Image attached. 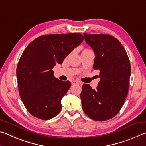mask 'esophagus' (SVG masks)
Here are the masks:
<instances>
[{
	"label": "esophagus",
	"instance_id": "34e87169",
	"mask_svg": "<svg viewBox=\"0 0 146 146\" xmlns=\"http://www.w3.org/2000/svg\"><path fill=\"white\" fill-rule=\"evenodd\" d=\"M82 82H80V81H78V80H74L72 82H71V84L72 85H75V84H81Z\"/></svg>",
	"mask_w": 146,
	"mask_h": 146
}]
</instances>
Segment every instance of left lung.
Instances as JSON below:
<instances>
[{
	"mask_svg": "<svg viewBox=\"0 0 146 146\" xmlns=\"http://www.w3.org/2000/svg\"><path fill=\"white\" fill-rule=\"evenodd\" d=\"M95 55L93 68L100 71L97 89L82 86L80 98L84 111L91 119L106 121L120 111L129 90L131 65L124 48L108 34L84 33Z\"/></svg>",
	"mask_w": 146,
	"mask_h": 146,
	"instance_id": "obj_1",
	"label": "left lung"
}]
</instances>
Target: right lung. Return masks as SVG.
Listing matches in <instances>:
<instances>
[{"label":"right lung","mask_w":146,"mask_h":146,"mask_svg":"<svg viewBox=\"0 0 146 146\" xmlns=\"http://www.w3.org/2000/svg\"><path fill=\"white\" fill-rule=\"evenodd\" d=\"M80 33L42 35L29 44L17 68L20 97L33 117L49 120L62 110L61 99L70 89V81L55 78L52 70L82 43Z\"/></svg>","instance_id":"add662e5"}]
</instances>
